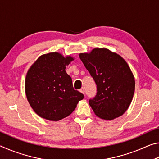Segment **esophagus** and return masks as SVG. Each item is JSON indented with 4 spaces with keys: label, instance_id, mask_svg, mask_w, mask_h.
<instances>
[{
    "label": "esophagus",
    "instance_id": "esophagus-1",
    "mask_svg": "<svg viewBox=\"0 0 159 159\" xmlns=\"http://www.w3.org/2000/svg\"><path fill=\"white\" fill-rule=\"evenodd\" d=\"M80 92L81 93H83V94H85V89H84V88H81L80 89Z\"/></svg>",
    "mask_w": 159,
    "mask_h": 159
}]
</instances>
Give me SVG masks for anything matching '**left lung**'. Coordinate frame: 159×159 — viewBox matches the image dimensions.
Masks as SVG:
<instances>
[{"label": "left lung", "mask_w": 159, "mask_h": 159, "mask_svg": "<svg viewBox=\"0 0 159 159\" xmlns=\"http://www.w3.org/2000/svg\"><path fill=\"white\" fill-rule=\"evenodd\" d=\"M79 57L97 85L96 95L89 100L94 113L104 120L123 115L131 103L135 85L126 61L106 48H95Z\"/></svg>", "instance_id": "1"}]
</instances>
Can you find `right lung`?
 Returning a JSON list of instances; mask_svg holds the SVG:
<instances>
[{"label":"right lung","instance_id":"obj_1","mask_svg":"<svg viewBox=\"0 0 159 159\" xmlns=\"http://www.w3.org/2000/svg\"><path fill=\"white\" fill-rule=\"evenodd\" d=\"M74 60L58 52L39 57L26 74L25 92L32 109L40 116L57 121L68 116L84 95L73 88L66 66Z\"/></svg>","mask_w":159,"mask_h":159}]
</instances>
